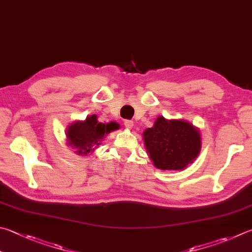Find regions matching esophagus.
Listing matches in <instances>:
<instances>
[{
    "label": "esophagus",
    "instance_id": "1",
    "mask_svg": "<svg viewBox=\"0 0 252 252\" xmlns=\"http://www.w3.org/2000/svg\"><path fill=\"white\" fill-rule=\"evenodd\" d=\"M125 126H126V129H132V127H133V121L132 120H126L125 121Z\"/></svg>",
    "mask_w": 252,
    "mask_h": 252
}]
</instances>
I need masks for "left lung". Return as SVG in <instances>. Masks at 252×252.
I'll return each mask as SVG.
<instances>
[{
    "mask_svg": "<svg viewBox=\"0 0 252 252\" xmlns=\"http://www.w3.org/2000/svg\"><path fill=\"white\" fill-rule=\"evenodd\" d=\"M143 141L153 165L162 171H183L194 162L202 149L198 127L180 119L159 116L144 130Z\"/></svg>",
    "mask_w": 252,
    "mask_h": 252,
    "instance_id": "8db88e82",
    "label": "left lung"
}]
</instances>
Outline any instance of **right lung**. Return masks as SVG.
Listing matches in <instances>:
<instances>
[{
	"label": "right lung",
	"instance_id": "right-lung-1",
	"mask_svg": "<svg viewBox=\"0 0 252 252\" xmlns=\"http://www.w3.org/2000/svg\"><path fill=\"white\" fill-rule=\"evenodd\" d=\"M118 129V123L113 121L101 123L95 114H91L86 120H77L67 126L65 132L67 145L75 149L76 154L86 157L98 148L104 136Z\"/></svg>",
	"mask_w": 252,
	"mask_h": 252
}]
</instances>
